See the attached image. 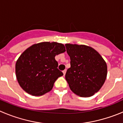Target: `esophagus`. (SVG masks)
<instances>
[{"instance_id":"34e87169","label":"esophagus","mask_w":123,"mask_h":123,"mask_svg":"<svg viewBox=\"0 0 123 123\" xmlns=\"http://www.w3.org/2000/svg\"><path fill=\"white\" fill-rule=\"evenodd\" d=\"M66 72H67V70H66V69H65V70H63V73L64 76H65V74H66Z\"/></svg>"}]
</instances>
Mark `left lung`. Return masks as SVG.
Listing matches in <instances>:
<instances>
[{
	"label": "left lung",
	"instance_id": "left-lung-1",
	"mask_svg": "<svg viewBox=\"0 0 123 123\" xmlns=\"http://www.w3.org/2000/svg\"><path fill=\"white\" fill-rule=\"evenodd\" d=\"M65 46L71 60V67L65 74L70 89L78 96H92L100 89L106 78L105 61L91 47L71 44Z\"/></svg>",
	"mask_w": 123,
	"mask_h": 123
}]
</instances>
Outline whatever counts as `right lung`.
Here are the masks:
<instances>
[{
  "label": "right lung",
  "instance_id": "add662e5",
  "mask_svg": "<svg viewBox=\"0 0 123 123\" xmlns=\"http://www.w3.org/2000/svg\"><path fill=\"white\" fill-rule=\"evenodd\" d=\"M65 51V45L56 42H40L25 50L15 65L16 76L21 87L34 96L50 91L55 81L63 75L57 68L55 56Z\"/></svg>",
  "mask_w": 123,
  "mask_h": 123
}]
</instances>
